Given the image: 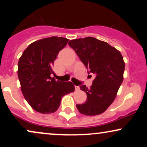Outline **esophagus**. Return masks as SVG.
I'll use <instances>...</instances> for the list:
<instances>
[{
    "mask_svg": "<svg viewBox=\"0 0 147 147\" xmlns=\"http://www.w3.org/2000/svg\"><path fill=\"white\" fill-rule=\"evenodd\" d=\"M75 90H77V91L79 90V86H75Z\"/></svg>",
    "mask_w": 147,
    "mask_h": 147,
    "instance_id": "1",
    "label": "esophagus"
}]
</instances>
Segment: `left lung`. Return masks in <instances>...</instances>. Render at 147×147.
<instances>
[{
	"label": "left lung",
	"mask_w": 147,
	"mask_h": 147,
	"mask_svg": "<svg viewBox=\"0 0 147 147\" xmlns=\"http://www.w3.org/2000/svg\"><path fill=\"white\" fill-rule=\"evenodd\" d=\"M68 45L75 50L89 73L95 75L92 85L80 89L87 95L86 102L77 104L85 115H97L111 105L124 79L125 63L119 50L106 42L93 37L70 40Z\"/></svg>",
	"instance_id": "obj_1"
}]
</instances>
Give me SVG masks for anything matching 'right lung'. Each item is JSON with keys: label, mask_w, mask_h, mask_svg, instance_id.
I'll list each match as a JSON object with an SVG mask.
<instances>
[{"label": "right lung", "mask_w": 147, "mask_h": 147, "mask_svg": "<svg viewBox=\"0 0 147 147\" xmlns=\"http://www.w3.org/2000/svg\"><path fill=\"white\" fill-rule=\"evenodd\" d=\"M63 37L52 36L29 45L20 57L18 77L25 99L34 111L43 114L55 113L64 95L74 92L71 82L56 81L51 77L59 52L68 43Z\"/></svg>", "instance_id": "right-lung-1"}]
</instances>
